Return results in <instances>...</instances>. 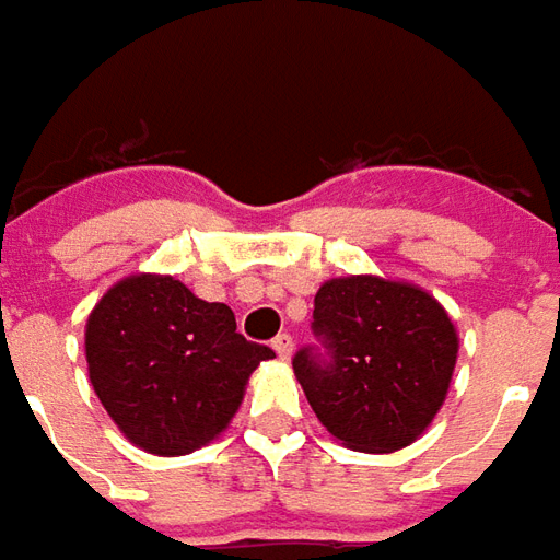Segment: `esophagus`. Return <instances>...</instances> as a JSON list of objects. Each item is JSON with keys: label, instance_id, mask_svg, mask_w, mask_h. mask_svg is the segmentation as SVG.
<instances>
[{"label": "esophagus", "instance_id": "esophagus-1", "mask_svg": "<svg viewBox=\"0 0 560 560\" xmlns=\"http://www.w3.org/2000/svg\"><path fill=\"white\" fill-rule=\"evenodd\" d=\"M271 347H273V350H277V355H280V359H289V355H292V347H295V343H292V335H287V331H283V335L273 337Z\"/></svg>", "mask_w": 560, "mask_h": 560}]
</instances>
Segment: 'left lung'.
<instances>
[{
  "mask_svg": "<svg viewBox=\"0 0 560 560\" xmlns=\"http://www.w3.org/2000/svg\"><path fill=\"white\" fill-rule=\"evenodd\" d=\"M316 343L292 359L313 413L359 452L413 443L446 398L458 335L428 292L383 277H337L313 299Z\"/></svg>",
  "mask_w": 560,
  "mask_h": 560,
  "instance_id": "1",
  "label": "left lung"
}]
</instances>
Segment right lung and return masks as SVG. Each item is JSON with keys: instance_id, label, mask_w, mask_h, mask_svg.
<instances>
[{"instance_id": "right-lung-1", "label": "right lung", "mask_w": 560, "mask_h": 560, "mask_svg": "<svg viewBox=\"0 0 560 560\" xmlns=\"http://www.w3.org/2000/svg\"><path fill=\"white\" fill-rule=\"evenodd\" d=\"M265 359L273 350L237 331L229 304L196 299L174 277H126L86 319L90 383L122 434L153 455L217 438Z\"/></svg>"}]
</instances>
